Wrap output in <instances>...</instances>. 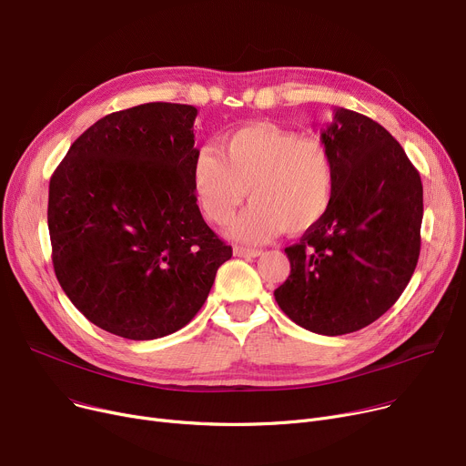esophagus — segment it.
Instances as JSON below:
<instances>
[{"instance_id":"1","label":"esophagus","mask_w":466,"mask_h":466,"mask_svg":"<svg viewBox=\"0 0 466 466\" xmlns=\"http://www.w3.org/2000/svg\"><path fill=\"white\" fill-rule=\"evenodd\" d=\"M234 255H236V257H241V258H257V257L262 255V251H260V249H249V247H239V245H236V247H234Z\"/></svg>"}]
</instances>
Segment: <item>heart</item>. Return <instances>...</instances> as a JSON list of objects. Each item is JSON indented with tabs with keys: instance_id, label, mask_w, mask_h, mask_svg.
Returning <instances> with one entry per match:
<instances>
[{
	"instance_id": "heart-1",
	"label": "heart",
	"mask_w": 466,
	"mask_h": 466,
	"mask_svg": "<svg viewBox=\"0 0 466 466\" xmlns=\"http://www.w3.org/2000/svg\"><path fill=\"white\" fill-rule=\"evenodd\" d=\"M191 179L206 219L225 225L249 191L251 204L232 236L264 243L277 234H303L331 209L337 189L328 146L273 123H253L223 138L219 149L197 151Z\"/></svg>"
}]
</instances>
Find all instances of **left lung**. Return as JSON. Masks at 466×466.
<instances>
[{
    "mask_svg": "<svg viewBox=\"0 0 466 466\" xmlns=\"http://www.w3.org/2000/svg\"><path fill=\"white\" fill-rule=\"evenodd\" d=\"M335 159L331 209L285 249L290 275L273 296L298 326L345 335L380 319L420 257L421 179L405 149L370 117L335 108L320 129Z\"/></svg>",
    "mask_w": 466,
    "mask_h": 466,
    "instance_id": "obj_1",
    "label": "left lung"
}]
</instances>
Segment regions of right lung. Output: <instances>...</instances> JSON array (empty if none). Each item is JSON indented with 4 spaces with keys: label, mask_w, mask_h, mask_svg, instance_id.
<instances>
[{
    "label": "right lung",
    "mask_w": 466,
    "mask_h": 466,
    "mask_svg": "<svg viewBox=\"0 0 466 466\" xmlns=\"http://www.w3.org/2000/svg\"><path fill=\"white\" fill-rule=\"evenodd\" d=\"M197 114L176 103L108 114L50 177L57 281L89 322L114 335L149 340L181 329L232 257L193 189Z\"/></svg>",
    "instance_id": "add662e5"
}]
</instances>
